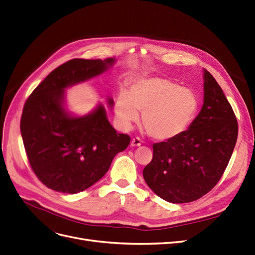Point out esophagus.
Returning a JSON list of instances; mask_svg holds the SVG:
<instances>
[{"label":"esophagus","instance_id":"esophagus-1","mask_svg":"<svg viewBox=\"0 0 255 255\" xmlns=\"http://www.w3.org/2000/svg\"><path fill=\"white\" fill-rule=\"evenodd\" d=\"M140 145H141V141H140V139H139L138 137L132 138L131 143H130V146H131V147H139Z\"/></svg>","mask_w":255,"mask_h":255}]
</instances>
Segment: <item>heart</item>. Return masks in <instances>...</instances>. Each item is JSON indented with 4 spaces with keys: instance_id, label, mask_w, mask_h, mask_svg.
I'll return each instance as SVG.
<instances>
[{
    "instance_id": "b5f03b06",
    "label": "heart",
    "mask_w": 255,
    "mask_h": 255,
    "mask_svg": "<svg viewBox=\"0 0 255 255\" xmlns=\"http://www.w3.org/2000/svg\"><path fill=\"white\" fill-rule=\"evenodd\" d=\"M199 109L195 93L164 77H150L122 91L115 103L116 119L123 130H130L141 113L142 126L156 140L181 135L192 124Z\"/></svg>"
}]
</instances>
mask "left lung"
<instances>
[{
    "label": "left lung",
    "instance_id": "obj_1",
    "mask_svg": "<svg viewBox=\"0 0 255 255\" xmlns=\"http://www.w3.org/2000/svg\"><path fill=\"white\" fill-rule=\"evenodd\" d=\"M204 101L189 129L153 143V158L142 171L150 189L171 203H187L219 182L234 152L238 121L222 88L204 70Z\"/></svg>",
    "mask_w": 255,
    "mask_h": 255
}]
</instances>
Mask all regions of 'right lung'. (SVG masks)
I'll use <instances>...</instances> for the list:
<instances>
[{
    "mask_svg": "<svg viewBox=\"0 0 255 255\" xmlns=\"http://www.w3.org/2000/svg\"><path fill=\"white\" fill-rule=\"evenodd\" d=\"M114 62L115 58L66 61L27 99L20 133L33 172L49 189L65 194L88 189L128 147L130 136L110 125L103 105L84 117H73L63 106L65 88L102 74ZM108 103L113 106L114 101Z\"/></svg>",
    "mask_w": 255,
    "mask_h": 255,
    "instance_id": "obj_1",
    "label": "right lung"
}]
</instances>
